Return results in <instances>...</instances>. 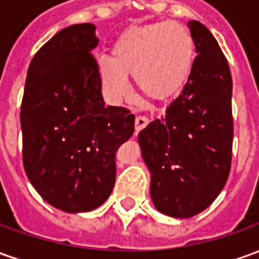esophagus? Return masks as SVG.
Wrapping results in <instances>:
<instances>
[{
	"mask_svg": "<svg viewBox=\"0 0 259 259\" xmlns=\"http://www.w3.org/2000/svg\"><path fill=\"white\" fill-rule=\"evenodd\" d=\"M148 122H150V120H148V118H146V116H137L135 122L136 132L139 133L141 129H144L147 124H148Z\"/></svg>",
	"mask_w": 259,
	"mask_h": 259,
	"instance_id": "esophagus-1",
	"label": "esophagus"
}]
</instances>
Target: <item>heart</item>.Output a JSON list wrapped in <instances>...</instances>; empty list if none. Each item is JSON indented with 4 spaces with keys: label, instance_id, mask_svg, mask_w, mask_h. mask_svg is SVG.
Masks as SVG:
<instances>
[{
    "label": "heart",
    "instance_id": "1",
    "mask_svg": "<svg viewBox=\"0 0 259 259\" xmlns=\"http://www.w3.org/2000/svg\"><path fill=\"white\" fill-rule=\"evenodd\" d=\"M195 58L194 38L182 23L154 22L123 31L111 48V58L97 61L102 90L111 101L129 93L127 74H133L141 93L166 100L186 84Z\"/></svg>",
    "mask_w": 259,
    "mask_h": 259
}]
</instances>
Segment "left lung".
I'll return each instance as SVG.
<instances>
[{"label":"left lung","instance_id":"left-lung-1","mask_svg":"<svg viewBox=\"0 0 259 259\" xmlns=\"http://www.w3.org/2000/svg\"><path fill=\"white\" fill-rule=\"evenodd\" d=\"M195 44L191 73L165 116L139 133L141 157L151 175L158 211L191 218L211 205L232 163V76L219 44L205 26L190 20Z\"/></svg>","mask_w":259,"mask_h":259}]
</instances>
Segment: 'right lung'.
I'll return each mask as SVG.
<instances>
[{
    "label": "right lung",
    "mask_w": 259,
    "mask_h": 259,
    "mask_svg": "<svg viewBox=\"0 0 259 259\" xmlns=\"http://www.w3.org/2000/svg\"><path fill=\"white\" fill-rule=\"evenodd\" d=\"M96 26L58 31L33 57L20 108L23 166L37 193L69 213L102 205L115 185V154L135 115L107 107L91 51Z\"/></svg>",
    "instance_id": "1"
}]
</instances>
